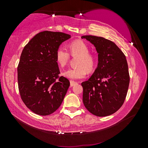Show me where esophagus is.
<instances>
[{"label": "esophagus", "mask_w": 148, "mask_h": 148, "mask_svg": "<svg viewBox=\"0 0 148 148\" xmlns=\"http://www.w3.org/2000/svg\"><path fill=\"white\" fill-rule=\"evenodd\" d=\"M75 84H77V82H74V81H72V80H71V82H70V86H71V87L74 86Z\"/></svg>", "instance_id": "34e87169"}]
</instances>
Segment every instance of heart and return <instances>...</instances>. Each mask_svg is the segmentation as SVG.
Masks as SVG:
<instances>
[{
	"label": "heart",
	"instance_id": "1",
	"mask_svg": "<svg viewBox=\"0 0 148 148\" xmlns=\"http://www.w3.org/2000/svg\"><path fill=\"white\" fill-rule=\"evenodd\" d=\"M69 50L72 56H79L77 62V68L69 69L62 75L71 79L84 78L88 72H92L96 65V58L94 54L90 53L88 46L82 40H75L69 44ZM70 58L69 52L62 47H58L55 52V59L57 64L64 67Z\"/></svg>",
	"mask_w": 148,
	"mask_h": 148
}]
</instances>
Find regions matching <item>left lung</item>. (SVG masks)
<instances>
[{"label":"left lung","mask_w":148,"mask_h":148,"mask_svg":"<svg viewBox=\"0 0 148 148\" xmlns=\"http://www.w3.org/2000/svg\"><path fill=\"white\" fill-rule=\"evenodd\" d=\"M94 44L98 53L96 69L88 81L82 83L83 102L89 112L106 116L122 106L128 91L129 69L126 57L110 40L94 36H84Z\"/></svg>","instance_id":"1"}]
</instances>
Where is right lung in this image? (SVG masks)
I'll list each match as a JSON object with an SVG mask.
<instances>
[{
  "label": "right lung",
  "instance_id": "1",
  "mask_svg": "<svg viewBox=\"0 0 148 148\" xmlns=\"http://www.w3.org/2000/svg\"><path fill=\"white\" fill-rule=\"evenodd\" d=\"M70 38L69 34L62 32H40L21 52L17 66L18 87L21 100L35 114H52L63 101L70 82L58 75L55 52Z\"/></svg>",
  "mask_w": 148,
  "mask_h": 148
}]
</instances>
